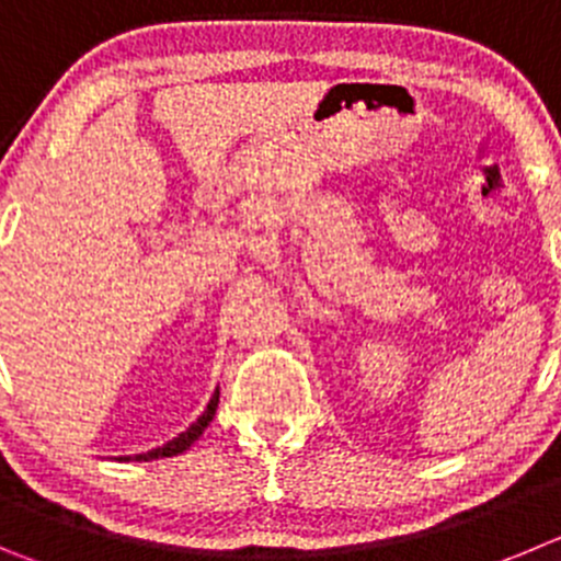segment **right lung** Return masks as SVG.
<instances>
[{
	"mask_svg": "<svg viewBox=\"0 0 561 561\" xmlns=\"http://www.w3.org/2000/svg\"><path fill=\"white\" fill-rule=\"evenodd\" d=\"M216 410H218V390L213 392V399H209L207 410H204L202 415H198L196 421H193L191 426L185 428V432L176 434L174 439H169V443H165V446L151 448V451H146V454H138V457H135V459H138V462H149V459H165V457H176V454L187 451V448H191L193 443H196V439L202 437L204 428L209 426V421H213V417H216Z\"/></svg>",
	"mask_w": 561,
	"mask_h": 561,
	"instance_id": "add662e5",
	"label": "right lung"
}]
</instances>
